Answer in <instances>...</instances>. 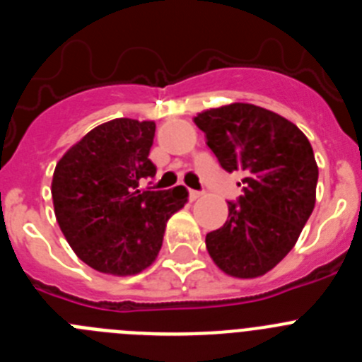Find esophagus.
I'll use <instances>...</instances> for the list:
<instances>
[{
	"label": "esophagus",
	"mask_w": 362,
	"mask_h": 362,
	"mask_svg": "<svg viewBox=\"0 0 362 362\" xmlns=\"http://www.w3.org/2000/svg\"><path fill=\"white\" fill-rule=\"evenodd\" d=\"M203 196V192H197V190H190V199L192 201H196V199H199V197Z\"/></svg>",
	"instance_id": "1"
}]
</instances>
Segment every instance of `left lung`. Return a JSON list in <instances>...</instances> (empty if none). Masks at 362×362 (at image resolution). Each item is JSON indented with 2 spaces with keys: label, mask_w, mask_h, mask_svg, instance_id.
Returning a JSON list of instances; mask_svg holds the SVG:
<instances>
[{
  "label": "left lung",
  "mask_w": 362,
  "mask_h": 362,
  "mask_svg": "<svg viewBox=\"0 0 362 362\" xmlns=\"http://www.w3.org/2000/svg\"><path fill=\"white\" fill-rule=\"evenodd\" d=\"M194 123L219 165L243 175V196L228 203L225 225L206 233V250L228 276H264L292 250L315 206L319 168L308 137L250 103L210 108Z\"/></svg>",
  "instance_id": "obj_1"
}]
</instances>
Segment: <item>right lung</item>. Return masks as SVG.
<instances>
[{
  "label": "right lung",
  "mask_w": 362,
  "mask_h": 362,
  "mask_svg": "<svg viewBox=\"0 0 362 362\" xmlns=\"http://www.w3.org/2000/svg\"><path fill=\"white\" fill-rule=\"evenodd\" d=\"M156 123L117 117L70 146L52 177L54 214L83 263L110 276H134L156 261L166 221L187 203L185 187L143 190L156 175L148 159Z\"/></svg>",
  "instance_id": "1"
}]
</instances>
